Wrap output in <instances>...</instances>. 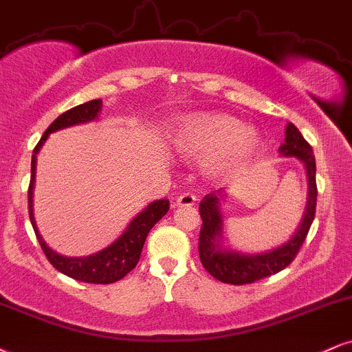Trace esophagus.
<instances>
[{"mask_svg":"<svg viewBox=\"0 0 352 352\" xmlns=\"http://www.w3.org/2000/svg\"><path fill=\"white\" fill-rule=\"evenodd\" d=\"M196 204V196L190 192H184L181 194V196H177L176 202H175V207H190Z\"/></svg>","mask_w":352,"mask_h":352,"instance_id":"1","label":"esophagus"}]
</instances>
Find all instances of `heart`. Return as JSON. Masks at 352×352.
Masks as SVG:
<instances>
[{
    "instance_id": "1",
    "label": "heart",
    "mask_w": 352,
    "mask_h": 352,
    "mask_svg": "<svg viewBox=\"0 0 352 352\" xmlns=\"http://www.w3.org/2000/svg\"><path fill=\"white\" fill-rule=\"evenodd\" d=\"M173 145L189 158H206L207 175L232 179L258 158L263 140L245 122L223 112H201L181 120L173 130Z\"/></svg>"
}]
</instances>
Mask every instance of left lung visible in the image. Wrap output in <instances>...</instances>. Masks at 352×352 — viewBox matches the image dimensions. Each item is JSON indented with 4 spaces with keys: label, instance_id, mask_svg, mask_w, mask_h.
Segmentation results:
<instances>
[{
    "label": "left lung",
    "instance_id": "1",
    "mask_svg": "<svg viewBox=\"0 0 352 352\" xmlns=\"http://www.w3.org/2000/svg\"><path fill=\"white\" fill-rule=\"evenodd\" d=\"M279 153L289 158L300 160L305 166L309 179V194L302 220L296 228V233L287 241L264 253H241V251L225 248L223 246V214L222 201H227V190H215L207 194L199 204V212L202 217V228L199 235V256L202 266L210 276L225 284L243 285L272 276L282 271L294 261L298 250L305 241L307 233L315 219L316 209V164L314 150L309 142L303 138L294 124L285 125V138L280 145Z\"/></svg>",
    "mask_w": 352,
    "mask_h": 352
}]
</instances>
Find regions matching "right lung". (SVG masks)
<instances>
[{
	"instance_id": "add662e5",
	"label": "right lung",
	"mask_w": 352,
	"mask_h": 352,
	"mask_svg": "<svg viewBox=\"0 0 352 352\" xmlns=\"http://www.w3.org/2000/svg\"><path fill=\"white\" fill-rule=\"evenodd\" d=\"M101 109V99H93V101L80 104V106L63 112L62 116L56 117L54 122L49 125V129L45 130V133H43L42 138L37 143V146L34 148L32 162H30V184L28 190L30 223H32L34 232H36V236L38 243H41V248L43 253H45L47 259H49L52 266H54L56 271L62 272V274L81 282H89V284H112V282L120 280L122 277L127 276L129 272L137 266L138 259H140L143 245H145L146 235L150 233V230L153 228V225L158 222L163 215H166V212L169 210L168 199L153 201L133 217L132 222H130L127 225V228L122 232V235L112 241L109 246H106V248L98 251V253L94 254L80 256V258L58 254L47 245L41 233H38L32 209L38 151H41L42 145L45 143L47 138H49L50 133L56 132V130L73 127V125L78 124L93 122V120L98 119Z\"/></svg>"
}]
</instances>
